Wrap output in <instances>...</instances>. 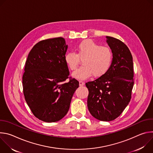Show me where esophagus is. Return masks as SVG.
<instances>
[{
	"mask_svg": "<svg viewBox=\"0 0 153 153\" xmlns=\"http://www.w3.org/2000/svg\"><path fill=\"white\" fill-rule=\"evenodd\" d=\"M85 85V83L82 81H79V85L80 86H83Z\"/></svg>",
	"mask_w": 153,
	"mask_h": 153,
	"instance_id": "34e87169",
	"label": "esophagus"
}]
</instances>
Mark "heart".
I'll use <instances>...</instances> for the list:
<instances>
[{
    "label": "heart",
    "instance_id": "heart-1",
    "mask_svg": "<svg viewBox=\"0 0 153 153\" xmlns=\"http://www.w3.org/2000/svg\"><path fill=\"white\" fill-rule=\"evenodd\" d=\"M83 60V67L73 73L77 79L85 80L92 74L94 77H100L110 69L113 59V51L110 48L101 46L91 40H85L77 47V54L70 52L65 56V62L71 70H76L80 59Z\"/></svg>",
    "mask_w": 153,
    "mask_h": 153
}]
</instances>
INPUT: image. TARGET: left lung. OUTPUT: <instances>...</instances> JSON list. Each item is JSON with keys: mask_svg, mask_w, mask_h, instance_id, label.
Returning a JSON list of instances; mask_svg holds the SVG:
<instances>
[{"mask_svg": "<svg viewBox=\"0 0 153 153\" xmlns=\"http://www.w3.org/2000/svg\"><path fill=\"white\" fill-rule=\"evenodd\" d=\"M113 51L111 67L103 76L86 83L89 91L87 105L91 114L101 121L118 117L128 105L134 85L133 57L128 47L120 40L106 36Z\"/></svg>", "mask_w": 153, "mask_h": 153, "instance_id": "obj_1", "label": "left lung"}]
</instances>
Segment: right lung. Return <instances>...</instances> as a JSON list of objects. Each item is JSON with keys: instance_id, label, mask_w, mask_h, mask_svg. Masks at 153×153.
<instances>
[{"instance_id": "right-lung-1", "label": "right lung", "mask_w": 153, "mask_h": 153, "mask_svg": "<svg viewBox=\"0 0 153 153\" xmlns=\"http://www.w3.org/2000/svg\"><path fill=\"white\" fill-rule=\"evenodd\" d=\"M68 49L63 37L41 40L30 51L22 77L25 100L33 114L45 122L62 119L69 110L79 82L71 79L65 56Z\"/></svg>"}]
</instances>
